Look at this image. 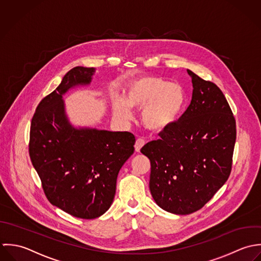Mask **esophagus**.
<instances>
[{
  "mask_svg": "<svg viewBox=\"0 0 261 261\" xmlns=\"http://www.w3.org/2000/svg\"><path fill=\"white\" fill-rule=\"evenodd\" d=\"M145 144V140L143 139V138H138L137 140H136V142H135V151L136 152H139L140 151V149L142 148V146Z\"/></svg>",
  "mask_w": 261,
  "mask_h": 261,
  "instance_id": "esophagus-1",
  "label": "esophagus"
}]
</instances>
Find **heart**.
<instances>
[{"label":"heart","instance_id":"b5f03b06","mask_svg":"<svg viewBox=\"0 0 261 261\" xmlns=\"http://www.w3.org/2000/svg\"><path fill=\"white\" fill-rule=\"evenodd\" d=\"M186 103L184 88L157 76L135 81L127 90L125 100L117 99L113 111L117 119L127 122L132 118L131 108L142 109L141 120L152 131H160L173 123Z\"/></svg>","mask_w":261,"mask_h":261}]
</instances>
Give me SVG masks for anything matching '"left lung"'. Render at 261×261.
<instances>
[{"instance_id": "1", "label": "left lung", "mask_w": 261, "mask_h": 261, "mask_svg": "<svg viewBox=\"0 0 261 261\" xmlns=\"http://www.w3.org/2000/svg\"><path fill=\"white\" fill-rule=\"evenodd\" d=\"M191 104L160 139L141 152L150 159L149 189L160 208L176 215L203 208L227 181L232 169L236 121L222 91L188 69Z\"/></svg>"}]
</instances>
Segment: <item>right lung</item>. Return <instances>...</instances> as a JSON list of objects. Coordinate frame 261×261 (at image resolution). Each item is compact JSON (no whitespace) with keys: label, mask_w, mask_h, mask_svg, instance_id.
<instances>
[{"label":"right lung","mask_w":261,"mask_h":261,"mask_svg":"<svg viewBox=\"0 0 261 261\" xmlns=\"http://www.w3.org/2000/svg\"><path fill=\"white\" fill-rule=\"evenodd\" d=\"M94 67L76 66L37 106L30 127L29 155L53 206L82 219H95L111 207L119 170L134 152L130 132L74 128L62 96L89 85Z\"/></svg>","instance_id":"right-lung-1"}]
</instances>
